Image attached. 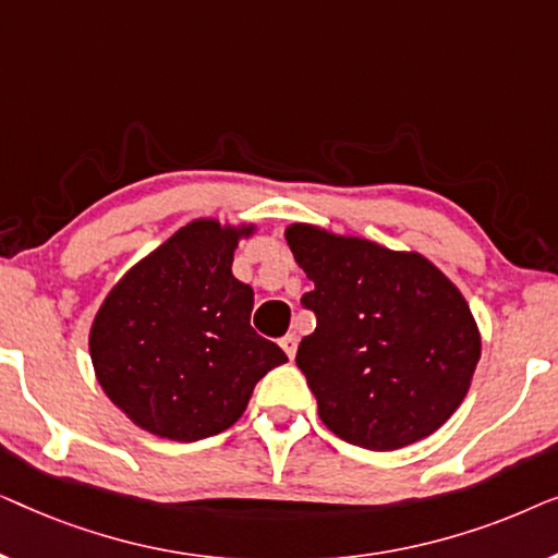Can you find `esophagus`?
<instances>
[{"label":"esophagus","instance_id":"1","mask_svg":"<svg viewBox=\"0 0 558 558\" xmlns=\"http://www.w3.org/2000/svg\"><path fill=\"white\" fill-rule=\"evenodd\" d=\"M279 345H281V350H284V353H287L289 361H294V355H296V345H300V338H296L294 332H289V335H284V338L279 340Z\"/></svg>","mask_w":558,"mask_h":558}]
</instances>
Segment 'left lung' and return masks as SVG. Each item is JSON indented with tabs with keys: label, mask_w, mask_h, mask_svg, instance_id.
<instances>
[{
	"label": "left lung",
	"mask_w": 558,
	"mask_h": 558,
	"mask_svg": "<svg viewBox=\"0 0 558 558\" xmlns=\"http://www.w3.org/2000/svg\"><path fill=\"white\" fill-rule=\"evenodd\" d=\"M287 243L315 281L302 304L317 327L296 365L327 429L388 452L437 432L460 407L480 361V332L452 281L399 254L294 223Z\"/></svg>",
	"instance_id": "8db88e82"
}]
</instances>
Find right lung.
<instances>
[{"mask_svg":"<svg viewBox=\"0 0 558 558\" xmlns=\"http://www.w3.org/2000/svg\"><path fill=\"white\" fill-rule=\"evenodd\" d=\"M254 226L193 220L111 289L90 327L106 396L136 426L172 441L226 432L284 350L251 327L254 289L231 274Z\"/></svg>","mask_w":558,"mask_h":558,"instance_id":"obj_1","label":"right lung"}]
</instances>
